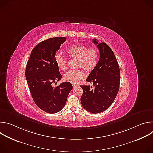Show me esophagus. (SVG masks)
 <instances>
[{
	"mask_svg": "<svg viewBox=\"0 0 153 153\" xmlns=\"http://www.w3.org/2000/svg\"><path fill=\"white\" fill-rule=\"evenodd\" d=\"M76 86H77V84H73V88H76Z\"/></svg>",
	"mask_w": 153,
	"mask_h": 153,
	"instance_id": "obj_1",
	"label": "esophagus"
}]
</instances>
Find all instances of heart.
<instances>
[{"label":"heart","mask_w":153,"mask_h":153,"mask_svg":"<svg viewBox=\"0 0 153 153\" xmlns=\"http://www.w3.org/2000/svg\"><path fill=\"white\" fill-rule=\"evenodd\" d=\"M67 53L70 58L76 59V68H82L86 72L93 71L97 65L99 54L97 48H88L86 45L76 43L70 46L67 50ZM57 67L65 71L67 68V60L60 54H57L54 57ZM85 73L80 69L70 70L63 76L64 80L71 83H77L85 78Z\"/></svg>","instance_id":"b5f03b06"}]
</instances>
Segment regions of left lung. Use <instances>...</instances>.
<instances>
[{
  "label": "left lung",
  "instance_id": "left-lung-1",
  "mask_svg": "<svg viewBox=\"0 0 153 153\" xmlns=\"http://www.w3.org/2000/svg\"><path fill=\"white\" fill-rule=\"evenodd\" d=\"M97 45L100 58L96 68L92 71L86 81L93 83L81 85L83 94L80 97L85 110L93 114L102 113L111 106L118 93L120 72L117 60L111 48L106 43L92 40Z\"/></svg>",
  "mask_w": 153,
  "mask_h": 153
}]
</instances>
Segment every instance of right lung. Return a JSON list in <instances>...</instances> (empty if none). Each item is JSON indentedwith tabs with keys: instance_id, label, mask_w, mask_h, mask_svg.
<instances>
[{
	"instance_id": "right-lung-1",
	"label": "right lung",
	"mask_w": 153,
	"mask_h": 153,
	"mask_svg": "<svg viewBox=\"0 0 153 153\" xmlns=\"http://www.w3.org/2000/svg\"><path fill=\"white\" fill-rule=\"evenodd\" d=\"M66 41L65 37H56L43 40L33 48L25 70V77L33 100L46 113L54 114L62 110L66 103L73 85L63 82L52 86L62 76L54 60L60 46Z\"/></svg>"
}]
</instances>
